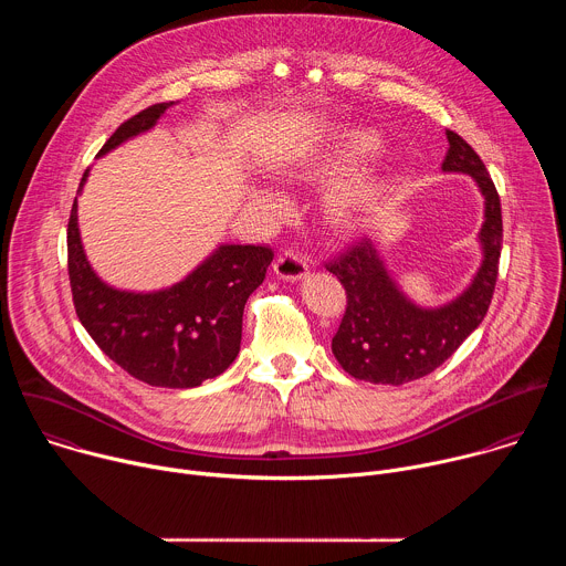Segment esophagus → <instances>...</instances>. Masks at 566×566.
I'll return each instance as SVG.
<instances>
[{
    "mask_svg": "<svg viewBox=\"0 0 566 566\" xmlns=\"http://www.w3.org/2000/svg\"><path fill=\"white\" fill-rule=\"evenodd\" d=\"M275 275L282 280H302L308 273V260L297 253V251H284L277 260H275Z\"/></svg>",
    "mask_w": 566,
    "mask_h": 566,
    "instance_id": "obj_1",
    "label": "esophagus"
}]
</instances>
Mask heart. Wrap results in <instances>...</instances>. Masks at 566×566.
<instances>
[{
  "label": "heart",
  "instance_id": "heart-1",
  "mask_svg": "<svg viewBox=\"0 0 566 566\" xmlns=\"http://www.w3.org/2000/svg\"><path fill=\"white\" fill-rule=\"evenodd\" d=\"M376 136L363 129H347L340 132L332 138V143L319 151V164L325 166H334V168H343V166H354L358 164L360 158L369 156L376 149ZM369 192V181L360 175L347 177L343 184H338L336 192H334V206L338 212H352L356 206H360L365 201ZM260 201L264 203H275L277 197L269 190H262Z\"/></svg>",
  "mask_w": 566,
  "mask_h": 566
}]
</instances>
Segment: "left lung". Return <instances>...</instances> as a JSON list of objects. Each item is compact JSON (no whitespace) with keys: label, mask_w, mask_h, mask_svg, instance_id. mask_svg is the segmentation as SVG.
Instances as JSON below:
<instances>
[{"label":"left lung","mask_w":566,"mask_h":566,"mask_svg":"<svg viewBox=\"0 0 566 566\" xmlns=\"http://www.w3.org/2000/svg\"><path fill=\"white\" fill-rule=\"evenodd\" d=\"M446 136L450 147L441 170L470 175L483 195L481 266L459 297L439 308H421L398 291L369 237L356 239L345 253L327 262V271L347 293L332 352L358 380L402 385L428 376L481 325L491 306L504 232L500 195L479 154L459 134L448 129Z\"/></svg>","instance_id":"1"}]
</instances>
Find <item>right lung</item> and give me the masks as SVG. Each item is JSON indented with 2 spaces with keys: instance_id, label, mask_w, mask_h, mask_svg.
<instances>
[{
  "instance_id": "1",
  "label": "right lung",
  "mask_w": 566,
  "mask_h": 566,
  "mask_svg": "<svg viewBox=\"0 0 566 566\" xmlns=\"http://www.w3.org/2000/svg\"><path fill=\"white\" fill-rule=\"evenodd\" d=\"M172 105L158 103L127 118L98 156L151 129ZM66 253L73 306L94 343L136 380L170 389L197 387L230 367L241 345L247 300L273 262L269 247L226 244L170 289L118 291L87 262L77 230V197L66 228Z\"/></svg>"
}]
</instances>
